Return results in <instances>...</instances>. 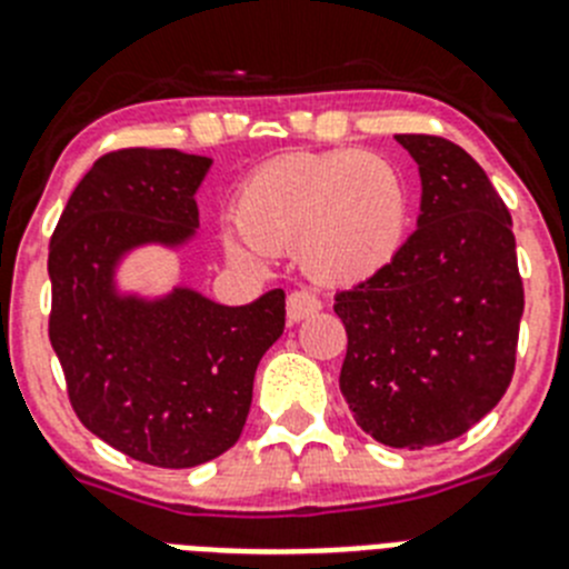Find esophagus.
<instances>
[{"mask_svg":"<svg viewBox=\"0 0 569 569\" xmlns=\"http://www.w3.org/2000/svg\"><path fill=\"white\" fill-rule=\"evenodd\" d=\"M321 301L316 299L313 293H305V290H296V293L288 296V319L290 321H301L308 319V316L319 313Z\"/></svg>","mask_w":569,"mask_h":569,"instance_id":"34e87169","label":"esophagus"}]
</instances>
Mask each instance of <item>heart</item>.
I'll return each mask as SVG.
<instances>
[{
    "instance_id": "obj_1",
    "label": "heart",
    "mask_w": 569,
    "mask_h": 569,
    "mask_svg": "<svg viewBox=\"0 0 569 569\" xmlns=\"http://www.w3.org/2000/svg\"><path fill=\"white\" fill-rule=\"evenodd\" d=\"M224 248L239 261L296 248L319 284L373 279L399 256L410 224V190L390 159L359 148L288 153L239 184Z\"/></svg>"
}]
</instances>
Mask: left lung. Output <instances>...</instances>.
Wrapping results in <instances>:
<instances>
[{"label": "left lung", "mask_w": 569, "mask_h": 569, "mask_svg": "<svg viewBox=\"0 0 569 569\" xmlns=\"http://www.w3.org/2000/svg\"><path fill=\"white\" fill-rule=\"evenodd\" d=\"M421 213L399 256L336 293L347 330L341 396L387 447L445 445L510 387L525 313L512 219L479 162L441 136L399 133Z\"/></svg>", "instance_id": "8db88e82"}]
</instances>
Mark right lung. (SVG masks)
<instances>
[{
	"instance_id": "add662e5",
	"label": "right lung",
	"mask_w": 569,
	"mask_h": 569,
	"mask_svg": "<svg viewBox=\"0 0 569 569\" xmlns=\"http://www.w3.org/2000/svg\"><path fill=\"white\" fill-rule=\"evenodd\" d=\"M213 159L128 148L93 162L50 239V345L90 433L153 467L204 465L239 441L261 356L284 330V290L228 308L193 288L122 293L116 270L144 244L182 248Z\"/></svg>"
}]
</instances>
